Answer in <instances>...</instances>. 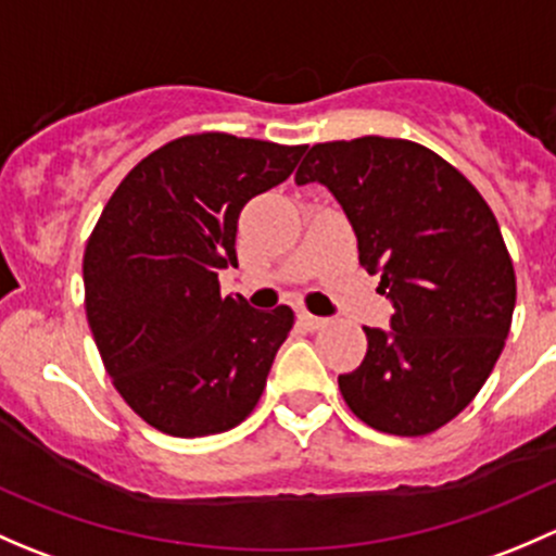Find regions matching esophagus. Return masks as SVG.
<instances>
[{"label":"esophagus","instance_id":"1","mask_svg":"<svg viewBox=\"0 0 556 556\" xmlns=\"http://www.w3.org/2000/svg\"><path fill=\"white\" fill-rule=\"evenodd\" d=\"M299 319H301V325H304L306 330H319V328H325V325H328V319L314 317V314H309V312H301Z\"/></svg>","mask_w":556,"mask_h":556}]
</instances>
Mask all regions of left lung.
Returning a JSON list of instances; mask_svg holds the SVG:
<instances>
[{"label":"left lung","instance_id":"left-lung-1","mask_svg":"<svg viewBox=\"0 0 556 556\" xmlns=\"http://www.w3.org/2000/svg\"><path fill=\"white\" fill-rule=\"evenodd\" d=\"M295 182L333 193L361 266L382 274L390 328H363L368 352L339 390L357 419L425 435L457 417L495 368L511 328L517 277L479 190L433 150L361 137L314 144Z\"/></svg>","mask_w":556,"mask_h":556}]
</instances>
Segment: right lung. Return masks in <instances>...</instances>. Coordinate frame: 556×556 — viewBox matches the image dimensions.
I'll return each instance as SVG.
<instances>
[{
	"label": "right lung",
	"instance_id": "1",
	"mask_svg": "<svg viewBox=\"0 0 556 556\" xmlns=\"http://www.w3.org/2000/svg\"><path fill=\"white\" fill-rule=\"evenodd\" d=\"M306 144L193 134L126 174L83 257L86 314L106 374L155 430L179 439L237 428L261 401L293 309L220 295L237 266L247 201L285 182Z\"/></svg>",
	"mask_w": 556,
	"mask_h": 556
}]
</instances>
